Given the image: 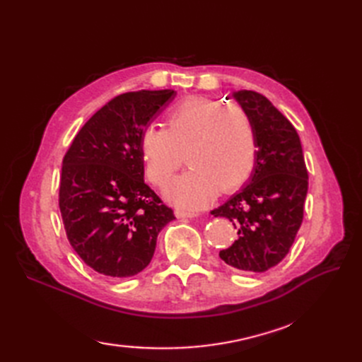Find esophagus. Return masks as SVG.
I'll return each mask as SVG.
<instances>
[{
	"instance_id": "34e87169",
	"label": "esophagus",
	"mask_w": 362,
	"mask_h": 362,
	"mask_svg": "<svg viewBox=\"0 0 362 362\" xmlns=\"http://www.w3.org/2000/svg\"><path fill=\"white\" fill-rule=\"evenodd\" d=\"M177 216L180 218H194V217H199L198 213H187V211H177Z\"/></svg>"
}]
</instances>
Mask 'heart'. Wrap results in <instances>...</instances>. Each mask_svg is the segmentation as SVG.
I'll use <instances>...</instances> for the list:
<instances>
[{"label":"heart","mask_w":362,"mask_h":362,"mask_svg":"<svg viewBox=\"0 0 362 362\" xmlns=\"http://www.w3.org/2000/svg\"><path fill=\"white\" fill-rule=\"evenodd\" d=\"M190 169L175 178L166 196L184 210H198L218 192L243 185L255 166L257 134L250 116L238 105L189 96L166 116V129L148 125L140 136V156L148 180L163 187L182 163Z\"/></svg>","instance_id":"b5f03b06"}]
</instances>
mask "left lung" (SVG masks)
Segmentation results:
<instances>
[{
    "instance_id": "left-lung-1",
    "label": "left lung",
    "mask_w": 362,
    "mask_h": 362,
    "mask_svg": "<svg viewBox=\"0 0 362 362\" xmlns=\"http://www.w3.org/2000/svg\"><path fill=\"white\" fill-rule=\"evenodd\" d=\"M233 96L255 127L257 160L249 182L211 214L237 229L235 242L218 257L240 272L261 273L284 259L299 231L308 170L298 131L266 96L254 90Z\"/></svg>"
}]
</instances>
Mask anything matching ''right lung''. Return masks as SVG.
Wrapping results in <instances>:
<instances>
[{
	"instance_id": "add662e5",
	"label": "right lung",
	"mask_w": 362,
	"mask_h": 362,
	"mask_svg": "<svg viewBox=\"0 0 362 362\" xmlns=\"http://www.w3.org/2000/svg\"><path fill=\"white\" fill-rule=\"evenodd\" d=\"M175 90L119 95L80 129L63 158L59 206L71 246L95 272L129 278L154 257L172 208L145 184L140 136Z\"/></svg>"
}]
</instances>
